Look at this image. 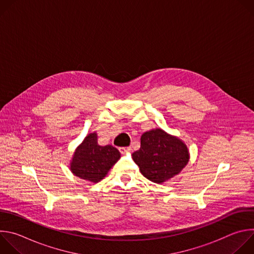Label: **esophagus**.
I'll return each mask as SVG.
<instances>
[{"label":"esophagus","mask_w":254,"mask_h":254,"mask_svg":"<svg viewBox=\"0 0 254 254\" xmlns=\"http://www.w3.org/2000/svg\"><path fill=\"white\" fill-rule=\"evenodd\" d=\"M128 151H130V148H129V147H123V148H120V152H121L122 154H126V153H127Z\"/></svg>","instance_id":"esophagus-1"}]
</instances>
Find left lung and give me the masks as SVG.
<instances>
[{"instance_id": "1", "label": "left lung", "mask_w": 254, "mask_h": 254, "mask_svg": "<svg viewBox=\"0 0 254 254\" xmlns=\"http://www.w3.org/2000/svg\"><path fill=\"white\" fill-rule=\"evenodd\" d=\"M132 159L143 177L160 184L182 171L189 161V152L182 140L156 128L141 135L140 148Z\"/></svg>"}]
</instances>
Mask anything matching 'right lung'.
<instances>
[{
    "label": "right lung",
    "mask_w": 254,
    "mask_h": 254,
    "mask_svg": "<svg viewBox=\"0 0 254 254\" xmlns=\"http://www.w3.org/2000/svg\"><path fill=\"white\" fill-rule=\"evenodd\" d=\"M121 154L111 144L101 147L97 143L95 132L89 133L76 149L70 170L75 176L97 183L119 161Z\"/></svg>",
    "instance_id": "1"
}]
</instances>
